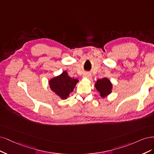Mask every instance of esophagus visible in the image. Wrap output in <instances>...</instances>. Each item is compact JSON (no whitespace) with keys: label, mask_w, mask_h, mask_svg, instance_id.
<instances>
[{"label":"esophagus","mask_w":154,"mask_h":154,"mask_svg":"<svg viewBox=\"0 0 154 154\" xmlns=\"http://www.w3.org/2000/svg\"><path fill=\"white\" fill-rule=\"evenodd\" d=\"M83 77H85L87 79H91L92 77V75L89 72H86L83 74Z\"/></svg>","instance_id":"esophagus-1"}]
</instances>
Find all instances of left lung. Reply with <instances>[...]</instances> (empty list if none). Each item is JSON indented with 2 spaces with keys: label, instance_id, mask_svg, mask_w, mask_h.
<instances>
[{
  "label": "left lung",
  "instance_id": "8db88e82",
  "mask_svg": "<svg viewBox=\"0 0 154 154\" xmlns=\"http://www.w3.org/2000/svg\"><path fill=\"white\" fill-rule=\"evenodd\" d=\"M95 86L102 98L106 97L112 92V84L107 78L98 79L96 82Z\"/></svg>",
  "mask_w": 154,
  "mask_h": 154
}]
</instances>
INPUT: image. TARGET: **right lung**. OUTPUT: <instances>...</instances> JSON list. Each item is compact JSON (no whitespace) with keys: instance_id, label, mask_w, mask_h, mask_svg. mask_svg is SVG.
Listing matches in <instances>:
<instances>
[{"instance_id":"right-lung-1","label":"right lung","mask_w":154,"mask_h":154,"mask_svg":"<svg viewBox=\"0 0 154 154\" xmlns=\"http://www.w3.org/2000/svg\"><path fill=\"white\" fill-rule=\"evenodd\" d=\"M78 82L77 79L70 77L66 71H64L61 75L51 79L49 85L57 96L61 99H66Z\"/></svg>"}]
</instances>
